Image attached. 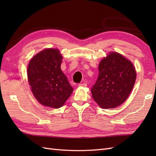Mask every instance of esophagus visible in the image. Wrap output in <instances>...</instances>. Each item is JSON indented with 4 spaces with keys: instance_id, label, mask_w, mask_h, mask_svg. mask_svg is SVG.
Masks as SVG:
<instances>
[{
    "instance_id": "1",
    "label": "esophagus",
    "mask_w": 156,
    "mask_h": 156,
    "mask_svg": "<svg viewBox=\"0 0 156 156\" xmlns=\"http://www.w3.org/2000/svg\"><path fill=\"white\" fill-rule=\"evenodd\" d=\"M87 86V84L86 83H80L78 84V87H86Z\"/></svg>"
}]
</instances>
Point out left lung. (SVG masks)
Instances as JSON below:
<instances>
[{"instance_id": "8db88e82", "label": "left lung", "mask_w": 156, "mask_h": 156, "mask_svg": "<svg viewBox=\"0 0 156 156\" xmlns=\"http://www.w3.org/2000/svg\"><path fill=\"white\" fill-rule=\"evenodd\" d=\"M98 76L91 89L95 102L102 108H113L126 101L133 89L136 71L131 61L111 52L98 66Z\"/></svg>"}]
</instances>
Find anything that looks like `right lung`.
Listing matches in <instances>:
<instances>
[{
    "label": "right lung",
    "instance_id": "1",
    "mask_svg": "<svg viewBox=\"0 0 156 156\" xmlns=\"http://www.w3.org/2000/svg\"><path fill=\"white\" fill-rule=\"evenodd\" d=\"M58 49H45L29 62L27 78L35 98L45 107L58 108L70 97L73 88L61 69Z\"/></svg>",
    "mask_w": 156,
    "mask_h": 156
}]
</instances>
